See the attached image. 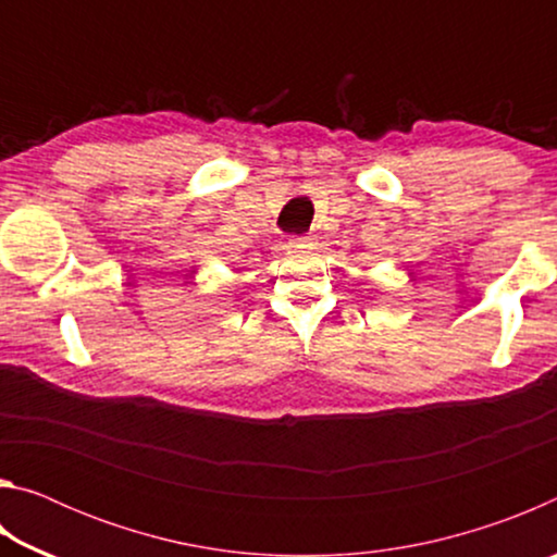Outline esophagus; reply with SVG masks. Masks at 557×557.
<instances>
[{"mask_svg":"<svg viewBox=\"0 0 557 557\" xmlns=\"http://www.w3.org/2000/svg\"><path fill=\"white\" fill-rule=\"evenodd\" d=\"M312 235H295V238H289V245L292 248H309L312 245Z\"/></svg>","mask_w":557,"mask_h":557,"instance_id":"obj_1","label":"esophagus"}]
</instances>
